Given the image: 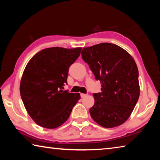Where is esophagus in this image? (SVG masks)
I'll return each mask as SVG.
<instances>
[{
    "instance_id": "esophagus-1",
    "label": "esophagus",
    "mask_w": 160,
    "mask_h": 160,
    "mask_svg": "<svg viewBox=\"0 0 160 160\" xmlns=\"http://www.w3.org/2000/svg\"><path fill=\"white\" fill-rule=\"evenodd\" d=\"M80 96H81V97H82V98H83V97H85L87 96V94H86L81 93V94H80Z\"/></svg>"
}]
</instances>
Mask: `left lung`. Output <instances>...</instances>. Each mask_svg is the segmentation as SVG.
I'll return each mask as SVG.
<instances>
[{
    "mask_svg": "<svg viewBox=\"0 0 160 160\" xmlns=\"http://www.w3.org/2000/svg\"><path fill=\"white\" fill-rule=\"evenodd\" d=\"M81 54L102 86V92L93 94L91 117L107 128L125 123L140 96L138 69L133 58L111 43L83 48Z\"/></svg>",
    "mask_w": 160,
    "mask_h": 160,
    "instance_id": "left-lung-1",
    "label": "left lung"
}]
</instances>
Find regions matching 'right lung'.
I'll return each mask as SVG.
<instances>
[{
	"instance_id": "1",
	"label": "right lung",
	"mask_w": 160,
	"mask_h": 160,
	"mask_svg": "<svg viewBox=\"0 0 160 160\" xmlns=\"http://www.w3.org/2000/svg\"><path fill=\"white\" fill-rule=\"evenodd\" d=\"M81 50V47L44 48L27 64L20 80V95L28 114L37 125L48 129L63 125L80 99V93L63 90L69 67Z\"/></svg>"
}]
</instances>
